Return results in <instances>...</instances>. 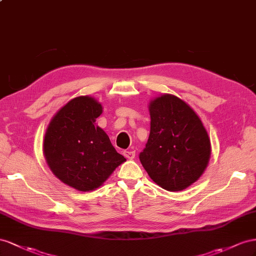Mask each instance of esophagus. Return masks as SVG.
<instances>
[{"mask_svg": "<svg viewBox=\"0 0 256 256\" xmlns=\"http://www.w3.org/2000/svg\"><path fill=\"white\" fill-rule=\"evenodd\" d=\"M123 156L128 160H133L135 158V151L126 150V151H123Z\"/></svg>", "mask_w": 256, "mask_h": 256, "instance_id": "1", "label": "esophagus"}]
</instances>
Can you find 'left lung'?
Instances as JSON below:
<instances>
[{"mask_svg":"<svg viewBox=\"0 0 256 256\" xmlns=\"http://www.w3.org/2000/svg\"><path fill=\"white\" fill-rule=\"evenodd\" d=\"M149 110L150 135L140 153V162L156 184L167 191H182L207 167V130L193 109L170 94L153 100Z\"/></svg>","mask_w":256,"mask_h":256,"instance_id":"8db88e82","label":"left lung"}]
</instances>
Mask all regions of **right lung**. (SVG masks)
Listing matches in <instances>:
<instances>
[{
  "instance_id": "add662e5",
  "label": "right lung",
  "mask_w": 256,
  "mask_h": 256,
  "mask_svg": "<svg viewBox=\"0 0 256 256\" xmlns=\"http://www.w3.org/2000/svg\"><path fill=\"white\" fill-rule=\"evenodd\" d=\"M103 109L89 96H78L51 120L44 140L50 170L65 184L88 192L98 188L126 158L96 126Z\"/></svg>"
}]
</instances>
